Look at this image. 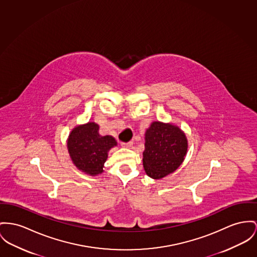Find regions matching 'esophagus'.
Wrapping results in <instances>:
<instances>
[{
    "label": "esophagus",
    "instance_id": "1",
    "mask_svg": "<svg viewBox=\"0 0 257 257\" xmlns=\"http://www.w3.org/2000/svg\"><path fill=\"white\" fill-rule=\"evenodd\" d=\"M122 147H124V148H131V147H133V145H134V142L133 141H130V142H126V143H121L120 144Z\"/></svg>",
    "mask_w": 257,
    "mask_h": 257
}]
</instances>
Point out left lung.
Returning <instances> with one entry per match:
<instances>
[{
    "instance_id": "left-lung-1",
    "label": "left lung",
    "mask_w": 257,
    "mask_h": 257,
    "mask_svg": "<svg viewBox=\"0 0 257 257\" xmlns=\"http://www.w3.org/2000/svg\"><path fill=\"white\" fill-rule=\"evenodd\" d=\"M187 148L186 136L178 126L153 121L145 133V172L153 179H161L172 173L183 163Z\"/></svg>"
}]
</instances>
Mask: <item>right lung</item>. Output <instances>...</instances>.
Listing matches in <instances>:
<instances>
[{"label": "right lung", "mask_w": 257, "mask_h": 257, "mask_svg": "<svg viewBox=\"0 0 257 257\" xmlns=\"http://www.w3.org/2000/svg\"><path fill=\"white\" fill-rule=\"evenodd\" d=\"M98 131V124L88 121L73 128L67 140L69 155L73 164L80 171L92 176L102 173L108 151L117 146L114 137H101Z\"/></svg>", "instance_id": "right-lung-1"}]
</instances>
